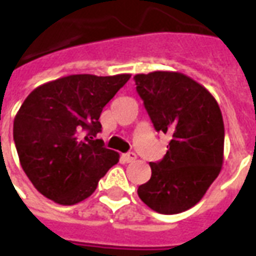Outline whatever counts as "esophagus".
<instances>
[{
  "label": "esophagus",
  "instance_id": "1",
  "mask_svg": "<svg viewBox=\"0 0 256 256\" xmlns=\"http://www.w3.org/2000/svg\"><path fill=\"white\" fill-rule=\"evenodd\" d=\"M136 158V156L134 153H126V154H122V160H124V162H132Z\"/></svg>",
  "mask_w": 256,
  "mask_h": 256
}]
</instances>
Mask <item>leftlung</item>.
<instances>
[{
	"instance_id": "obj_1",
	"label": "left lung",
	"mask_w": 256,
	"mask_h": 256,
	"mask_svg": "<svg viewBox=\"0 0 256 256\" xmlns=\"http://www.w3.org/2000/svg\"><path fill=\"white\" fill-rule=\"evenodd\" d=\"M134 80L154 128L170 136L165 157L149 164L152 177L138 188V196L158 214H180L204 198L223 166L219 103L181 72L136 74Z\"/></svg>"
}]
</instances>
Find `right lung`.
<instances>
[{
  "label": "right lung",
  "instance_id": "right-lung-1",
  "mask_svg": "<svg viewBox=\"0 0 256 256\" xmlns=\"http://www.w3.org/2000/svg\"><path fill=\"white\" fill-rule=\"evenodd\" d=\"M130 74L70 75L38 86L17 111L13 138L20 164L42 196L62 206L90 198L120 154L95 140L103 107Z\"/></svg>",
  "mask_w": 256,
  "mask_h": 256
}]
</instances>
